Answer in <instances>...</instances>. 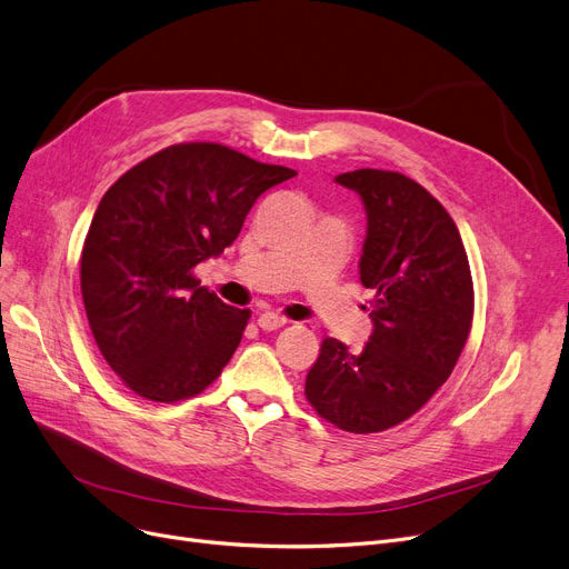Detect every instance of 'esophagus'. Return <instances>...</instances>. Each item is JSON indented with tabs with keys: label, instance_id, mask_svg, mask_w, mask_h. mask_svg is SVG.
Returning <instances> with one entry per match:
<instances>
[{
	"label": "esophagus",
	"instance_id": "34e87169",
	"mask_svg": "<svg viewBox=\"0 0 569 569\" xmlns=\"http://www.w3.org/2000/svg\"><path fill=\"white\" fill-rule=\"evenodd\" d=\"M286 322L288 320L283 316L274 313V311H264L258 318V327H260V330H264V332H274V330H279V327H283Z\"/></svg>",
	"mask_w": 569,
	"mask_h": 569
}]
</instances>
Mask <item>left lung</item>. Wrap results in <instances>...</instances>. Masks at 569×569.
I'll list each match as a JSON object with an SVG mask.
<instances>
[{"label":"left lung","mask_w":569,"mask_h":569,"mask_svg":"<svg viewBox=\"0 0 569 569\" xmlns=\"http://www.w3.org/2000/svg\"><path fill=\"white\" fill-rule=\"evenodd\" d=\"M335 182L360 196L367 237L360 281L371 288L373 332L360 352L327 337L305 395L350 433L401 425L450 378L472 322V279L447 209L410 177L362 168Z\"/></svg>","instance_id":"8db88e82"}]
</instances>
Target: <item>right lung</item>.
<instances>
[{
  "mask_svg": "<svg viewBox=\"0 0 569 569\" xmlns=\"http://www.w3.org/2000/svg\"><path fill=\"white\" fill-rule=\"evenodd\" d=\"M295 174L217 142H184L106 191L82 247V302L106 362L138 397H196L230 362L251 313L223 305L191 269L221 256L253 202Z\"/></svg>",
  "mask_w": 569,
  "mask_h": 569,
  "instance_id": "obj_1",
  "label": "right lung"
}]
</instances>
